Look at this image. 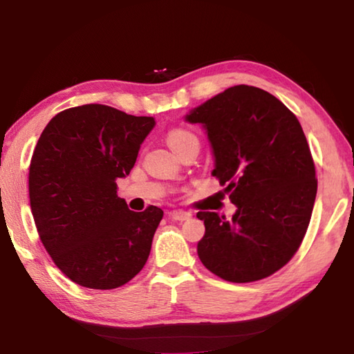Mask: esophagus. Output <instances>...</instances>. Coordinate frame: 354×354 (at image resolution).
I'll list each match as a JSON object with an SVG mask.
<instances>
[{
  "label": "esophagus",
  "instance_id": "esophagus-1",
  "mask_svg": "<svg viewBox=\"0 0 354 354\" xmlns=\"http://www.w3.org/2000/svg\"><path fill=\"white\" fill-rule=\"evenodd\" d=\"M169 215H170V218L175 221H184V220L190 218V214L184 212V211H171Z\"/></svg>",
  "mask_w": 354,
  "mask_h": 354
}]
</instances>
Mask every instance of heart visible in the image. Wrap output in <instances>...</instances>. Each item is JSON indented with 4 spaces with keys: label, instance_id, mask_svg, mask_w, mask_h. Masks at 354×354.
Wrapping results in <instances>:
<instances>
[{
    "label": "heart",
    "instance_id": "1",
    "mask_svg": "<svg viewBox=\"0 0 354 354\" xmlns=\"http://www.w3.org/2000/svg\"><path fill=\"white\" fill-rule=\"evenodd\" d=\"M192 140H196V137L185 129H173L170 131L169 136H167V142H169V145L171 147L173 151L178 149L179 147H183L184 143L192 142Z\"/></svg>",
    "mask_w": 354,
    "mask_h": 354
}]
</instances>
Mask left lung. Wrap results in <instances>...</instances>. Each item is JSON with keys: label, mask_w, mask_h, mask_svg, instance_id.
<instances>
[{"label": "left lung", "mask_w": 354, "mask_h": 354, "mask_svg": "<svg viewBox=\"0 0 354 354\" xmlns=\"http://www.w3.org/2000/svg\"><path fill=\"white\" fill-rule=\"evenodd\" d=\"M184 120L206 131L212 176L236 212H198L205 236L196 253L231 283L278 272L306 234L317 195L315 167L297 117L262 88L234 86L190 109Z\"/></svg>", "instance_id": "obj_1"}]
</instances>
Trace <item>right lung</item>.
I'll return each instance as SVG.
<instances>
[{
    "mask_svg": "<svg viewBox=\"0 0 354 354\" xmlns=\"http://www.w3.org/2000/svg\"><path fill=\"white\" fill-rule=\"evenodd\" d=\"M153 117L84 104L50 120L32 153L29 200L40 241L65 277L109 290L139 273L151 251L162 209L129 211L117 195Z\"/></svg>",
    "mask_w": 354,
    "mask_h": 354,
    "instance_id": "add662e5",
    "label": "right lung"
}]
</instances>
